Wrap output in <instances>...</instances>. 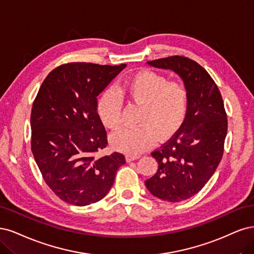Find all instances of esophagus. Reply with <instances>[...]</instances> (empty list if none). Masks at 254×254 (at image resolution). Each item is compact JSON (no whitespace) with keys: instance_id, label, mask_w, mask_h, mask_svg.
I'll use <instances>...</instances> for the list:
<instances>
[{"instance_id":"esophagus-1","label":"esophagus","mask_w":254,"mask_h":254,"mask_svg":"<svg viewBox=\"0 0 254 254\" xmlns=\"http://www.w3.org/2000/svg\"><path fill=\"white\" fill-rule=\"evenodd\" d=\"M139 157V155H127V157H126V159H127V162H130V161H133V160H136V159H138Z\"/></svg>"}]
</instances>
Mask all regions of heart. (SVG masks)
<instances>
[{
	"label": "heart",
	"instance_id": "obj_1",
	"mask_svg": "<svg viewBox=\"0 0 254 254\" xmlns=\"http://www.w3.org/2000/svg\"><path fill=\"white\" fill-rule=\"evenodd\" d=\"M119 93L130 102L141 106L140 127L122 128L111 136L115 150L128 155L140 154L156 142L167 141L176 135L187 117L188 92L177 81H169L159 72L143 69L127 79ZM122 101L114 89L105 91L98 99L97 114L102 125L111 129L122 124Z\"/></svg>",
	"mask_w": 254,
	"mask_h": 254
}]
</instances>
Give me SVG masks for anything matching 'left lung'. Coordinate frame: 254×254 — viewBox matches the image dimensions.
<instances>
[{
    "instance_id": "1",
    "label": "left lung",
    "mask_w": 254,
    "mask_h": 254,
    "mask_svg": "<svg viewBox=\"0 0 254 254\" xmlns=\"http://www.w3.org/2000/svg\"><path fill=\"white\" fill-rule=\"evenodd\" d=\"M146 63L181 76L188 92V113L176 135L152 152L158 169L145 186L162 200H186L202 189L223 158L228 129L223 97L208 71L190 58L171 56Z\"/></svg>"
}]
</instances>
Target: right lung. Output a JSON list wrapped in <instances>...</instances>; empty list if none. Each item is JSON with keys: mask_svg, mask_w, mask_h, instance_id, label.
<instances>
[{"mask_svg": "<svg viewBox=\"0 0 254 254\" xmlns=\"http://www.w3.org/2000/svg\"><path fill=\"white\" fill-rule=\"evenodd\" d=\"M126 66L62 64L48 73L32 103L31 151L45 183L65 202L99 201L126 163L121 153L97 155L108 145L97 96Z\"/></svg>", "mask_w": 254, "mask_h": 254, "instance_id": "add662e5", "label": "right lung"}]
</instances>
